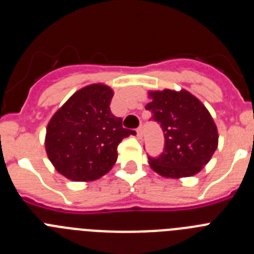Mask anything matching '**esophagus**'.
<instances>
[{"mask_svg":"<svg viewBox=\"0 0 254 254\" xmlns=\"http://www.w3.org/2000/svg\"><path fill=\"white\" fill-rule=\"evenodd\" d=\"M136 132H137V138H141L142 137V127H138L137 129H136Z\"/></svg>","mask_w":254,"mask_h":254,"instance_id":"obj_1","label":"esophagus"}]
</instances>
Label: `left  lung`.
Returning <instances> with one entry per match:
<instances>
[{
	"label": "left lung",
	"instance_id": "left-lung-1",
	"mask_svg": "<svg viewBox=\"0 0 254 254\" xmlns=\"http://www.w3.org/2000/svg\"><path fill=\"white\" fill-rule=\"evenodd\" d=\"M150 121L164 132V151L149 156L150 167L167 178L194 176L210 161L217 147V129L205 105L188 91H151Z\"/></svg>",
	"mask_w": 254,
	"mask_h": 254
}]
</instances>
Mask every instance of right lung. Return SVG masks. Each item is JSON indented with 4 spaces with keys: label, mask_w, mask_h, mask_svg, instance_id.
Returning <instances> with one entry per match:
<instances>
[{
    "label": "right lung",
    "mask_w": 254,
    "mask_h": 254,
    "mask_svg": "<svg viewBox=\"0 0 254 254\" xmlns=\"http://www.w3.org/2000/svg\"><path fill=\"white\" fill-rule=\"evenodd\" d=\"M113 91L94 84L76 91L49 121L46 150L56 169L72 181H94L112 169L117 147L136 134L111 112Z\"/></svg>",
    "instance_id": "right-lung-1"
}]
</instances>
